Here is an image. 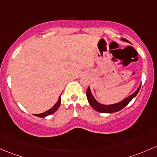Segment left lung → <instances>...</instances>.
<instances>
[{"label":"left lung","instance_id":"obj_1","mask_svg":"<svg viewBox=\"0 0 157 157\" xmlns=\"http://www.w3.org/2000/svg\"><path fill=\"white\" fill-rule=\"evenodd\" d=\"M121 40L124 42H129V41H127V39L121 38ZM141 84L139 85V86L138 87V89L135 91V92L132 93V94H130V96L124 99L123 101H120L118 103H115V104H103L101 103L98 102L97 100L94 98L93 96L92 92H91L90 87H88L87 91H86V97L88 99V101L90 104L91 106H92V108L96 111L99 112V113H115V112L120 111L121 109H123L124 107L127 106L130 101H132V98H134L137 95V94L139 93V90H140Z\"/></svg>","mask_w":157,"mask_h":157}]
</instances>
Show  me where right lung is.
<instances>
[{"label": "right lung", "mask_w": 157, "mask_h": 157, "mask_svg": "<svg viewBox=\"0 0 157 157\" xmlns=\"http://www.w3.org/2000/svg\"><path fill=\"white\" fill-rule=\"evenodd\" d=\"M61 94H60V96H59V99H58L57 102H56V104L53 105V107H51V109L47 110V111L44 112V113H40V114H34V115H36V116H37V117H39V118H45V117L48 116V115L53 114V113H55V112H56V110L58 109V108L59 107L60 104H61Z\"/></svg>", "instance_id": "add662e5"}]
</instances>
